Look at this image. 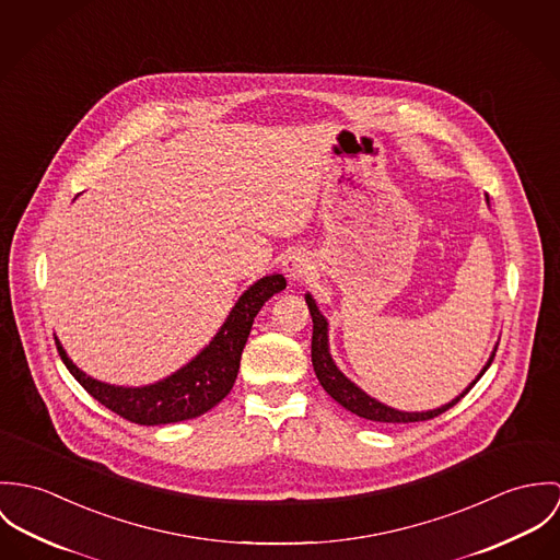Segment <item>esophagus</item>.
<instances>
[{
  "mask_svg": "<svg viewBox=\"0 0 560 560\" xmlns=\"http://www.w3.org/2000/svg\"><path fill=\"white\" fill-rule=\"evenodd\" d=\"M311 270H313V261L305 250H292L283 259V272L290 281H303L305 277H310Z\"/></svg>",
  "mask_w": 560,
  "mask_h": 560,
  "instance_id": "34e87169",
  "label": "esophagus"
}]
</instances>
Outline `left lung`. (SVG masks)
<instances>
[{
	"instance_id": "8db88e82",
	"label": "left lung",
	"mask_w": 560,
	"mask_h": 560,
	"mask_svg": "<svg viewBox=\"0 0 560 560\" xmlns=\"http://www.w3.org/2000/svg\"><path fill=\"white\" fill-rule=\"evenodd\" d=\"M305 301H307V307H310L311 319H313V337H311V363H313V372L317 375L319 384L324 386V390L339 404L343 406L346 410L354 412L357 417H363L368 421H377V423H417V421H428V419H434L438 415L446 412L448 408H453L475 384L477 380L488 372V368L492 365L494 361V354H497V346L488 359V363L483 365V370L479 372V375L455 397L451 399L448 404L434 408V410H421V412H406V410H397V408H390L386 404H382L380 399L372 397L370 393H365L361 386H357L346 373L341 372L337 368V363L332 361V354H330V343H328V319L322 315V311L317 307V303L313 301L310 292L305 294Z\"/></svg>"
}]
</instances>
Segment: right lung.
<instances>
[{
  "mask_svg": "<svg viewBox=\"0 0 560 560\" xmlns=\"http://www.w3.org/2000/svg\"><path fill=\"white\" fill-rule=\"evenodd\" d=\"M285 290L283 275H268L249 285L225 317L210 343L167 377L143 386H118L81 372L56 337L63 365L105 408L137 425H167L201 417L232 390L241 370L243 348L255 315L268 299Z\"/></svg>",
  "mask_w": 560,
  "mask_h": 560,
  "instance_id": "right-lung-1",
  "label": "right lung"
}]
</instances>
